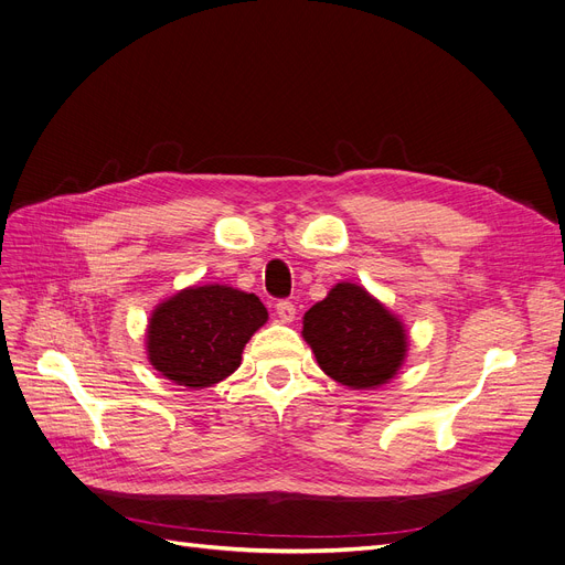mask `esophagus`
I'll return each mask as SVG.
<instances>
[{"mask_svg":"<svg viewBox=\"0 0 565 565\" xmlns=\"http://www.w3.org/2000/svg\"><path fill=\"white\" fill-rule=\"evenodd\" d=\"M275 309H277V316L281 318L284 323H290L292 318H296V305H292L290 300H279Z\"/></svg>","mask_w":565,"mask_h":565,"instance_id":"esophagus-1","label":"esophagus"}]
</instances>
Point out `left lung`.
<instances>
[{
  "label": "left lung",
  "instance_id": "obj_1",
  "mask_svg": "<svg viewBox=\"0 0 565 565\" xmlns=\"http://www.w3.org/2000/svg\"><path fill=\"white\" fill-rule=\"evenodd\" d=\"M302 337L321 370L355 390L387 383L404 362V326L355 284H337L305 313Z\"/></svg>",
  "mask_w": 565,
  "mask_h": 565
}]
</instances>
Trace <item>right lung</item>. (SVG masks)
Listing matches in <instances>:
<instances>
[{"mask_svg": "<svg viewBox=\"0 0 565 565\" xmlns=\"http://www.w3.org/2000/svg\"><path fill=\"white\" fill-rule=\"evenodd\" d=\"M267 321L254 296L231 286H195L159 305L147 330L154 370L184 387H210L231 376L244 343Z\"/></svg>", "mask_w": 565, "mask_h": 565, "instance_id": "right-lung-1", "label": "right lung"}]
</instances>
